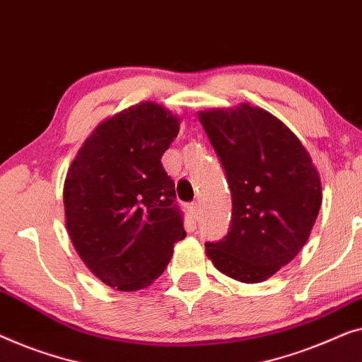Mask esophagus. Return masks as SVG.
Masks as SVG:
<instances>
[{
  "label": "esophagus",
  "instance_id": "34e87169",
  "mask_svg": "<svg viewBox=\"0 0 362 362\" xmlns=\"http://www.w3.org/2000/svg\"><path fill=\"white\" fill-rule=\"evenodd\" d=\"M190 213H192V216L195 218V220H198V215H200V203H192Z\"/></svg>",
  "mask_w": 362,
  "mask_h": 362
}]
</instances>
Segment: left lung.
Listing matches in <instances>:
<instances>
[{
	"instance_id": "1",
	"label": "left lung",
	"mask_w": 362,
	"mask_h": 362,
	"mask_svg": "<svg viewBox=\"0 0 362 362\" xmlns=\"http://www.w3.org/2000/svg\"><path fill=\"white\" fill-rule=\"evenodd\" d=\"M231 190L230 231L205 252L234 281L257 284L287 266L310 236L322 182L308 151L269 111L241 103L198 113Z\"/></svg>"
}]
</instances>
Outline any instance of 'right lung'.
<instances>
[{
	"mask_svg": "<svg viewBox=\"0 0 362 362\" xmlns=\"http://www.w3.org/2000/svg\"><path fill=\"white\" fill-rule=\"evenodd\" d=\"M179 128L164 106L132 105L96 126L65 177L70 241L93 276L121 292L149 287L187 234L160 162Z\"/></svg>",
	"mask_w": 362,
	"mask_h": 362,
	"instance_id": "add662e5",
	"label": "right lung"
}]
</instances>
